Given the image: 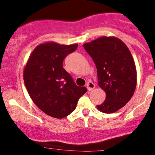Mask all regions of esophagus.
I'll return each mask as SVG.
<instances>
[{
	"label": "esophagus",
	"mask_w": 155,
	"mask_h": 155,
	"mask_svg": "<svg viewBox=\"0 0 155 155\" xmlns=\"http://www.w3.org/2000/svg\"><path fill=\"white\" fill-rule=\"evenodd\" d=\"M86 87H87V89L88 91H92L95 88V85L92 82L89 81V82L87 83Z\"/></svg>",
	"instance_id": "1"
}]
</instances>
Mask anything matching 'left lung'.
Listing matches in <instances>:
<instances>
[{
    "label": "left lung",
    "mask_w": 155,
    "mask_h": 155,
    "mask_svg": "<svg viewBox=\"0 0 155 155\" xmlns=\"http://www.w3.org/2000/svg\"><path fill=\"white\" fill-rule=\"evenodd\" d=\"M83 46L96 65L98 85L107 94L97 108L104 113L115 112L129 102L137 87L132 54L125 43L115 37L103 36Z\"/></svg>",
    "instance_id": "1"
}]
</instances>
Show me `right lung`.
<instances>
[{
    "mask_svg": "<svg viewBox=\"0 0 155 155\" xmlns=\"http://www.w3.org/2000/svg\"><path fill=\"white\" fill-rule=\"evenodd\" d=\"M78 44L61 45L55 42L39 44L27 61L23 71L30 97L49 116L63 118L73 112L87 89L77 86L63 68V61Z\"/></svg>",
    "mask_w": 155,
    "mask_h": 155,
    "instance_id": "add662e5",
    "label": "right lung"
}]
</instances>
